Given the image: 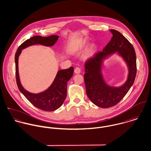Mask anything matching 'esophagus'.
<instances>
[{"label": "esophagus", "mask_w": 151, "mask_h": 151, "mask_svg": "<svg viewBox=\"0 0 151 151\" xmlns=\"http://www.w3.org/2000/svg\"><path fill=\"white\" fill-rule=\"evenodd\" d=\"M74 72H75L76 74H79L81 72V70L79 67H76L74 70Z\"/></svg>", "instance_id": "34e87169"}]
</instances>
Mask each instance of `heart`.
Returning a JSON list of instances; mask_svg holds the SVG:
<instances>
[{
  "mask_svg": "<svg viewBox=\"0 0 151 151\" xmlns=\"http://www.w3.org/2000/svg\"><path fill=\"white\" fill-rule=\"evenodd\" d=\"M87 40L86 39H84L83 40H81L80 41V42L77 43V45L76 46V50H80L82 49H83L86 45H87ZM96 50V47L94 45L91 46V47L88 49L87 52H86V58H90L93 55Z\"/></svg>",
  "mask_w": 151,
  "mask_h": 151,
  "instance_id": "1",
  "label": "heart"
}]
</instances>
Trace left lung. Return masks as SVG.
<instances>
[{
	"label": "left lung",
	"instance_id": "left-lung-1",
	"mask_svg": "<svg viewBox=\"0 0 151 151\" xmlns=\"http://www.w3.org/2000/svg\"><path fill=\"white\" fill-rule=\"evenodd\" d=\"M113 36L103 49L85 64L84 82L86 95L97 106L108 108L117 104L127 94L134 84L136 73V55L132 45L120 32L110 29ZM117 52L122 58L128 67L126 82L121 86H110L106 83L102 74L104 60Z\"/></svg>",
	"mask_w": 151,
	"mask_h": 151
}]
</instances>
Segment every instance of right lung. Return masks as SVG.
<instances>
[{
	"mask_svg": "<svg viewBox=\"0 0 151 151\" xmlns=\"http://www.w3.org/2000/svg\"><path fill=\"white\" fill-rule=\"evenodd\" d=\"M59 38L58 35H51L47 37L34 36L22 43L15 55L16 82L20 91L34 106L45 111H54L63 105L67 96V82L73 76L74 68L70 67L67 69L59 70L53 82L46 90L38 93H33L25 89L21 84L19 74V58L22 50L28 46L37 44L52 46Z\"/></svg>",
	"mask_w": 151,
	"mask_h": 151,
	"instance_id": "right-lung-1",
	"label": "right lung"
}]
</instances>
